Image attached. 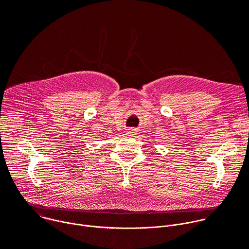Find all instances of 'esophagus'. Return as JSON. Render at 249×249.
<instances>
[{"label":"esophagus","instance_id":"esophagus-1","mask_svg":"<svg viewBox=\"0 0 249 249\" xmlns=\"http://www.w3.org/2000/svg\"><path fill=\"white\" fill-rule=\"evenodd\" d=\"M128 134H129L130 136H132V135H135L136 132H135V130H129V131H128Z\"/></svg>","mask_w":249,"mask_h":249}]
</instances>
